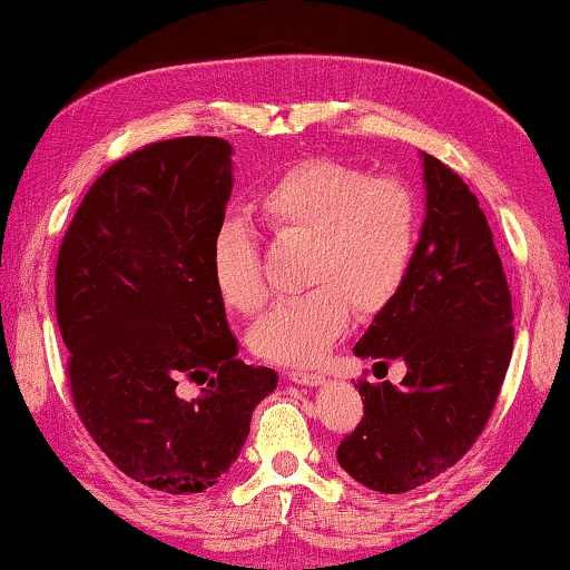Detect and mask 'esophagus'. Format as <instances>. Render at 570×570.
Listing matches in <instances>:
<instances>
[{
	"instance_id": "obj_1",
	"label": "esophagus",
	"mask_w": 570,
	"mask_h": 570,
	"mask_svg": "<svg viewBox=\"0 0 570 570\" xmlns=\"http://www.w3.org/2000/svg\"><path fill=\"white\" fill-rule=\"evenodd\" d=\"M285 376L295 384H303V387H316V384L324 382V374L306 372V368H291V372H287Z\"/></svg>"
}]
</instances>
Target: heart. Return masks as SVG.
Wrapping results in <instances>:
<instances>
[{"mask_svg":"<svg viewBox=\"0 0 570 570\" xmlns=\"http://www.w3.org/2000/svg\"><path fill=\"white\" fill-rule=\"evenodd\" d=\"M258 212L277 235L308 240L303 285L250 330L258 358L283 366L320 361L348 330L353 306L376 314L403 291L416 258L421 206L401 180H372L337 159H303L258 194ZM212 277L235 312L264 303L254 233L225 219L212 240Z\"/></svg>","mask_w":570,"mask_h":570,"instance_id":"obj_1","label":"heart"}]
</instances>
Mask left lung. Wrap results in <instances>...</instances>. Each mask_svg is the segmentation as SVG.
Here are the masks:
<instances>
[{"label":"left lung","mask_w":570,"mask_h":570,"mask_svg":"<svg viewBox=\"0 0 570 570\" xmlns=\"http://www.w3.org/2000/svg\"><path fill=\"white\" fill-rule=\"evenodd\" d=\"M426 214L397 298L358 340V358L401 387L361 382L364 416L340 442L337 463L374 492L401 494L440 476L482 434L513 353V306L492 230L476 196L421 151Z\"/></svg>","instance_id":"obj_1"}]
</instances>
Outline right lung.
Here are the masks:
<instances>
[{
    "label": "right lung",
    "instance_id": "1",
    "mask_svg": "<svg viewBox=\"0 0 570 570\" xmlns=\"http://www.w3.org/2000/svg\"><path fill=\"white\" fill-rule=\"evenodd\" d=\"M233 194L225 138L159 140L94 183L62 246L55 303L78 416L122 474L167 494L217 484L277 372L246 366L212 277ZM183 379L206 383L186 402Z\"/></svg>",
    "mask_w": 570,
    "mask_h": 570
}]
</instances>
